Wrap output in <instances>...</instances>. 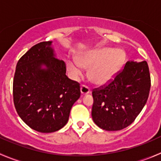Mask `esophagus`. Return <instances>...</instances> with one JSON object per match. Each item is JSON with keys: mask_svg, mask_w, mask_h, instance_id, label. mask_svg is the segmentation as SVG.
Returning a JSON list of instances; mask_svg holds the SVG:
<instances>
[{"mask_svg": "<svg viewBox=\"0 0 161 161\" xmlns=\"http://www.w3.org/2000/svg\"><path fill=\"white\" fill-rule=\"evenodd\" d=\"M80 90H81V93L82 94V95H85V94H87L90 92V88H89L88 86H86V85H82L81 86V88H80Z\"/></svg>", "mask_w": 161, "mask_h": 161, "instance_id": "esophagus-1", "label": "esophagus"}]
</instances>
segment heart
<instances>
[{"label":"heart","instance_id":"b5f03b06","mask_svg":"<svg viewBox=\"0 0 161 161\" xmlns=\"http://www.w3.org/2000/svg\"><path fill=\"white\" fill-rule=\"evenodd\" d=\"M125 61V53L122 50L104 47L82 53L78 60H69L67 67L75 78L82 74L83 67L91 68V81L98 85H103L114 78Z\"/></svg>","mask_w":161,"mask_h":161}]
</instances>
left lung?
Listing matches in <instances>:
<instances>
[{
	"instance_id": "1",
	"label": "left lung",
	"mask_w": 161,
	"mask_h": 161,
	"mask_svg": "<svg viewBox=\"0 0 161 161\" xmlns=\"http://www.w3.org/2000/svg\"><path fill=\"white\" fill-rule=\"evenodd\" d=\"M150 85L147 61L126 62L110 83L92 90L95 124L106 131H119L130 125L147 103Z\"/></svg>"
}]
</instances>
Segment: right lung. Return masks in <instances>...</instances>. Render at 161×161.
Segmentation results:
<instances>
[{"mask_svg": "<svg viewBox=\"0 0 161 161\" xmlns=\"http://www.w3.org/2000/svg\"><path fill=\"white\" fill-rule=\"evenodd\" d=\"M51 43L32 47L18 61L13 80L18 114L29 127L42 133L64 127L81 94L79 83L66 75L65 63L55 58Z\"/></svg>", "mask_w": 161, "mask_h": 161, "instance_id": "obj_1", "label": "right lung"}]
</instances>
